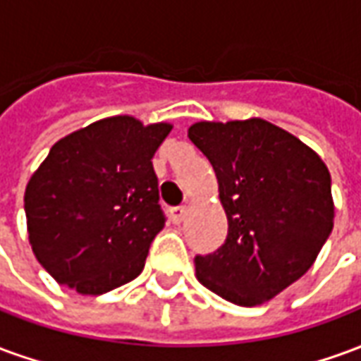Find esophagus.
<instances>
[{
  "label": "esophagus",
  "instance_id": "obj_1",
  "mask_svg": "<svg viewBox=\"0 0 361 361\" xmlns=\"http://www.w3.org/2000/svg\"><path fill=\"white\" fill-rule=\"evenodd\" d=\"M170 212H172V220L176 222V224L183 222V220H185V216H188V209H185V207H173Z\"/></svg>",
  "mask_w": 361,
  "mask_h": 361
}]
</instances>
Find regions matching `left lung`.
<instances>
[{
    "mask_svg": "<svg viewBox=\"0 0 361 361\" xmlns=\"http://www.w3.org/2000/svg\"><path fill=\"white\" fill-rule=\"evenodd\" d=\"M189 139L216 172L228 238L197 255V280L226 302H269L315 263L333 230L331 173L317 152L261 118L197 121Z\"/></svg>",
    "mask_w": 361,
    "mask_h": 361,
    "instance_id": "1",
    "label": "left lung"
}]
</instances>
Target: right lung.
<instances>
[{
	"label": "right lung",
	"instance_id": "1",
	"mask_svg": "<svg viewBox=\"0 0 361 361\" xmlns=\"http://www.w3.org/2000/svg\"><path fill=\"white\" fill-rule=\"evenodd\" d=\"M170 131L111 116L51 147L25 189L28 242L51 279L100 295L141 274L164 228L152 157Z\"/></svg>",
	"mask_w": 361,
	"mask_h": 361
}]
</instances>
